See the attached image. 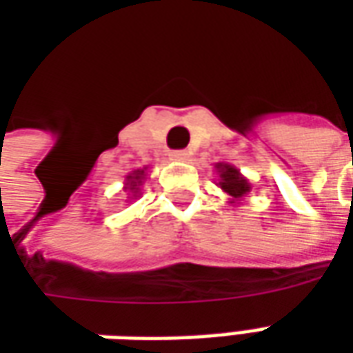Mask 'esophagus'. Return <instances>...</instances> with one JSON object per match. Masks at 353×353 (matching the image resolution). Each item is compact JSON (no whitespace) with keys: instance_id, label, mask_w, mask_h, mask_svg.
I'll list each match as a JSON object with an SVG mask.
<instances>
[{"instance_id":"34e87169","label":"esophagus","mask_w":353,"mask_h":353,"mask_svg":"<svg viewBox=\"0 0 353 353\" xmlns=\"http://www.w3.org/2000/svg\"><path fill=\"white\" fill-rule=\"evenodd\" d=\"M170 157H172V161L176 162H187L191 159V153H189V151H172Z\"/></svg>"}]
</instances>
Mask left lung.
I'll list each match as a JSON object with an SVG mask.
<instances>
[{"instance_id": "1", "label": "left lung", "mask_w": 353, "mask_h": 353, "mask_svg": "<svg viewBox=\"0 0 353 353\" xmlns=\"http://www.w3.org/2000/svg\"><path fill=\"white\" fill-rule=\"evenodd\" d=\"M215 172H217V187H221V191L229 194L230 204H240V200H244L252 191V183L240 174L236 166L227 162H217Z\"/></svg>"}]
</instances>
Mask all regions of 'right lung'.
I'll use <instances>...</instances> for the list:
<instances>
[{"mask_svg":"<svg viewBox=\"0 0 353 353\" xmlns=\"http://www.w3.org/2000/svg\"><path fill=\"white\" fill-rule=\"evenodd\" d=\"M145 179H147V166L130 172V174L126 176V179H124V192L128 194L126 199L128 200L138 199L139 194H141V185L145 183ZM128 200H126V202H128Z\"/></svg>","mask_w":353,"mask_h":353,"instance_id":"right-lung-1","label":"right lung"}]
</instances>
